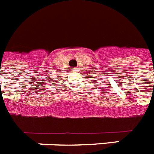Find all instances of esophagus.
<instances>
[{"mask_svg":"<svg viewBox=\"0 0 154 154\" xmlns=\"http://www.w3.org/2000/svg\"><path fill=\"white\" fill-rule=\"evenodd\" d=\"M73 69H74V70H75V68H73Z\"/></svg>","mask_w":154,"mask_h":154,"instance_id":"34e87169","label":"esophagus"}]
</instances>
